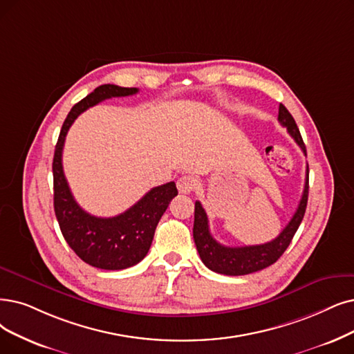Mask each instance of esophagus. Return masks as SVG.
Masks as SVG:
<instances>
[{"label":"esophagus","instance_id":"1","mask_svg":"<svg viewBox=\"0 0 354 354\" xmlns=\"http://www.w3.org/2000/svg\"><path fill=\"white\" fill-rule=\"evenodd\" d=\"M197 186V183L194 180V177L192 176H183L178 178L177 181V189L180 193H185V194H189L192 193Z\"/></svg>","mask_w":354,"mask_h":354}]
</instances>
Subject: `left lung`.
<instances>
[{
    "instance_id": "obj_1",
    "label": "left lung",
    "mask_w": 354,
    "mask_h": 354,
    "mask_svg": "<svg viewBox=\"0 0 354 354\" xmlns=\"http://www.w3.org/2000/svg\"><path fill=\"white\" fill-rule=\"evenodd\" d=\"M279 122L285 126L289 135L295 139V142L301 147L306 155V148L302 140L301 132L298 129L295 119L289 110L280 104L279 106ZM309 168L306 167L305 187L301 197V202L296 209L293 218L286 225V228L276 236L273 241L260 244V245H247V247H225L219 244L216 239L210 235L209 221L205 209L201 202L194 203V225H193V238L199 256L203 264L216 272L226 276H243L254 272L263 270V268L276 263L281 254L289 247L293 235L298 231L299 225L304 219L306 203H308V190H309Z\"/></svg>"
}]
</instances>
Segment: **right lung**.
Returning a JSON list of instances; mask_svg holds the SVG:
<instances>
[{
    "label": "right lung",
    "mask_w": 354,
    "mask_h": 354,
    "mask_svg": "<svg viewBox=\"0 0 354 354\" xmlns=\"http://www.w3.org/2000/svg\"><path fill=\"white\" fill-rule=\"evenodd\" d=\"M138 88L104 84L78 102L62 124L53 155V207L61 232L68 245L87 264L103 270H123L142 260L151 247L155 228L177 196L174 181L151 189L142 199L123 214L97 218L75 202L62 167V149L71 124L88 107L111 97L136 94Z\"/></svg>",
    "instance_id": "obj_1"
}]
</instances>
